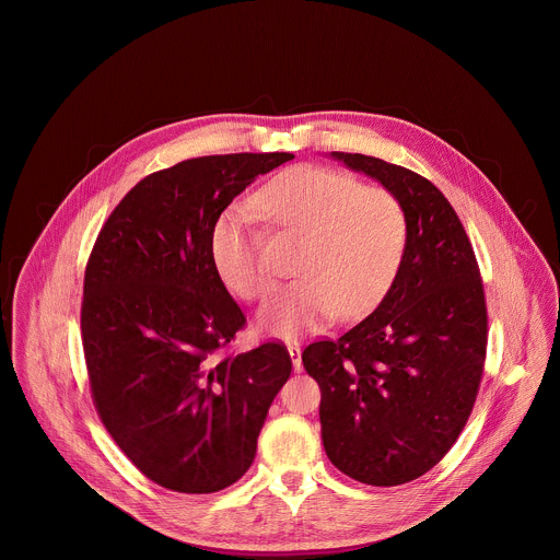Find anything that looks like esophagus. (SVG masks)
Returning a JSON list of instances; mask_svg holds the SVG:
<instances>
[{"label": "esophagus", "instance_id": "esophagus-1", "mask_svg": "<svg viewBox=\"0 0 560 560\" xmlns=\"http://www.w3.org/2000/svg\"><path fill=\"white\" fill-rule=\"evenodd\" d=\"M288 352H290V357H292V368H294V372H301V370H303V363H301V348H299V343H288Z\"/></svg>", "mask_w": 560, "mask_h": 560}]
</instances>
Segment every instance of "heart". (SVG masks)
Listing matches in <instances>:
<instances>
[{
	"instance_id": "heart-1",
	"label": "heart",
	"mask_w": 560,
	"mask_h": 560,
	"mask_svg": "<svg viewBox=\"0 0 560 560\" xmlns=\"http://www.w3.org/2000/svg\"><path fill=\"white\" fill-rule=\"evenodd\" d=\"M257 217L299 234L292 270L259 312V328L281 339L318 330L335 316L354 322L394 283L408 246L406 210L389 190L361 186L346 173L294 166L250 199ZM210 261L221 283L246 301H261L272 279L261 264L259 236L244 210H223L210 228Z\"/></svg>"
}]
</instances>
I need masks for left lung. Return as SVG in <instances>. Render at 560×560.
<instances>
[{"label":"left lung","instance_id":"obj_1","mask_svg":"<svg viewBox=\"0 0 560 560\" xmlns=\"http://www.w3.org/2000/svg\"><path fill=\"white\" fill-rule=\"evenodd\" d=\"M332 156L401 201L408 246L376 310L301 359L322 387L332 465L392 488L430 471L469 419L488 348L486 292L465 228L432 182L376 156Z\"/></svg>","mask_w":560,"mask_h":560}]
</instances>
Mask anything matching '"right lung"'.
I'll list each match as a JSON object with an SVG mask.
<instances>
[{"mask_svg":"<svg viewBox=\"0 0 560 560\" xmlns=\"http://www.w3.org/2000/svg\"><path fill=\"white\" fill-rule=\"evenodd\" d=\"M290 152L210 154L141 179L93 246L82 343L97 415L152 483L219 492L255 460L292 372L283 343L225 348L246 326L210 261L214 219Z\"/></svg>","mask_w":560,"mask_h":560,"instance_id":"obj_1","label":"right lung"}]
</instances>
